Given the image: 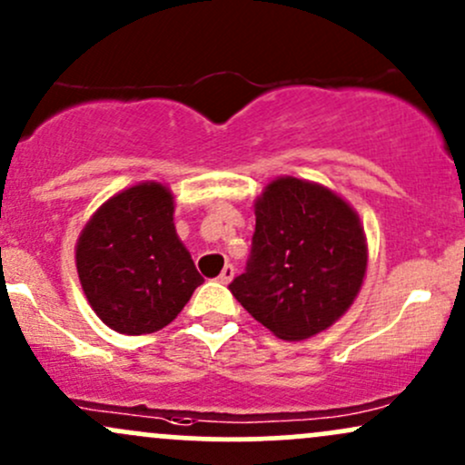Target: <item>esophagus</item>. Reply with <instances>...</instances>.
<instances>
[{
  "label": "esophagus",
  "mask_w": 465,
  "mask_h": 465,
  "mask_svg": "<svg viewBox=\"0 0 465 465\" xmlns=\"http://www.w3.org/2000/svg\"><path fill=\"white\" fill-rule=\"evenodd\" d=\"M233 273H236V272H233L232 264H224L221 275H218V280H221L223 284H229V282H232V280H233Z\"/></svg>",
  "instance_id": "1"
}]
</instances>
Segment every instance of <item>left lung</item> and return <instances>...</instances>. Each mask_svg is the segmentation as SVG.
<instances>
[{
	"label": "left lung",
	"mask_w": 465,
	"mask_h": 465,
	"mask_svg": "<svg viewBox=\"0 0 465 465\" xmlns=\"http://www.w3.org/2000/svg\"><path fill=\"white\" fill-rule=\"evenodd\" d=\"M366 262L355 209L329 187L280 176L256 198L252 256L229 291L275 338L307 340L349 311Z\"/></svg>",
	"instance_id": "1"
}]
</instances>
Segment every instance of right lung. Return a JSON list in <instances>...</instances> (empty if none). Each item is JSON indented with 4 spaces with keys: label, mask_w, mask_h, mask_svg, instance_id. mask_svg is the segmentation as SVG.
Instances as JSON below:
<instances>
[{
    "label": "right lung",
    "mask_w": 465,
    "mask_h": 465,
    "mask_svg": "<svg viewBox=\"0 0 465 465\" xmlns=\"http://www.w3.org/2000/svg\"><path fill=\"white\" fill-rule=\"evenodd\" d=\"M76 272L101 322L125 335L161 331L203 284L174 227V196L154 181L114 193L76 241Z\"/></svg>",
    "instance_id": "1"
}]
</instances>
